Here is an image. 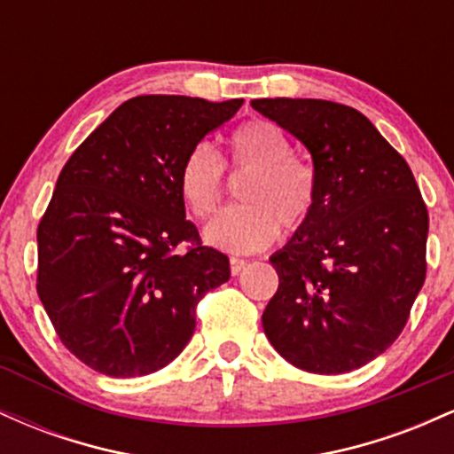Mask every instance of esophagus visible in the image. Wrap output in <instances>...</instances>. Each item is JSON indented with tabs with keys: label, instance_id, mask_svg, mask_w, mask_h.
<instances>
[{
	"label": "esophagus",
	"instance_id": "obj_1",
	"mask_svg": "<svg viewBox=\"0 0 454 454\" xmlns=\"http://www.w3.org/2000/svg\"><path fill=\"white\" fill-rule=\"evenodd\" d=\"M245 264H247V260L243 258H231V273L232 275H239L241 270L245 269Z\"/></svg>",
	"mask_w": 454,
	"mask_h": 454
}]
</instances>
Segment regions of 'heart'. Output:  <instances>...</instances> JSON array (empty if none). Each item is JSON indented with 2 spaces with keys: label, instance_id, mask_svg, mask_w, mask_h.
Segmentation results:
<instances>
[{
  "label": "heart",
  "instance_id": "heart-1",
  "mask_svg": "<svg viewBox=\"0 0 454 454\" xmlns=\"http://www.w3.org/2000/svg\"><path fill=\"white\" fill-rule=\"evenodd\" d=\"M226 168L247 175L239 187L243 205L232 207L205 228V239L228 252L249 254L278 239L279 226L296 232L309 222L317 202L316 170L296 158L284 128L267 119L239 126L228 138V158L198 143L179 168V194L196 220H207L226 198Z\"/></svg>",
  "mask_w": 454,
  "mask_h": 454
}]
</instances>
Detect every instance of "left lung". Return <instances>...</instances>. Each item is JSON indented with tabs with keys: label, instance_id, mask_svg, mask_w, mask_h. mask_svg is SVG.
Instances as JSON below:
<instances>
[{
	"label": "left lung",
	"instance_id": "8db88e82",
	"mask_svg": "<svg viewBox=\"0 0 454 454\" xmlns=\"http://www.w3.org/2000/svg\"><path fill=\"white\" fill-rule=\"evenodd\" d=\"M252 106L314 158L309 222L270 258L278 293L262 314L269 341L309 373H346L403 331L427 275L429 213L408 161L346 104L262 98Z\"/></svg>",
	"mask_w": 454,
	"mask_h": 454
}]
</instances>
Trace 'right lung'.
Masks as SVG:
<instances>
[{"instance_id":"add662e5","label":"right lung","mask_w":454,"mask_h":454,"mask_svg":"<svg viewBox=\"0 0 454 454\" xmlns=\"http://www.w3.org/2000/svg\"><path fill=\"white\" fill-rule=\"evenodd\" d=\"M243 100L138 96L66 161L38 223L35 290L61 343L111 378L158 372L194 335L196 305L231 278L185 220V153Z\"/></svg>"}]
</instances>
